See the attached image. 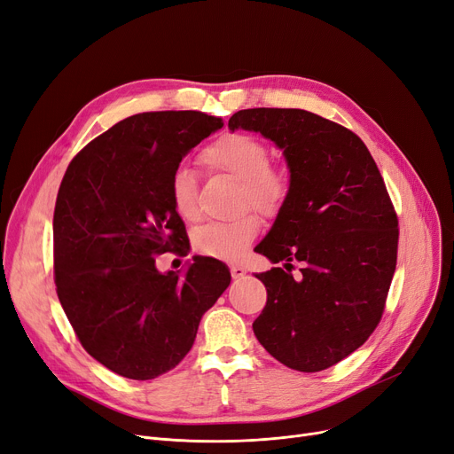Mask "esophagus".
Listing matches in <instances>:
<instances>
[{
	"label": "esophagus",
	"instance_id": "obj_1",
	"mask_svg": "<svg viewBox=\"0 0 454 454\" xmlns=\"http://www.w3.org/2000/svg\"><path fill=\"white\" fill-rule=\"evenodd\" d=\"M230 272H231V278H233V279H241V278L247 274V269L241 267V265H231V267H230Z\"/></svg>",
	"mask_w": 454,
	"mask_h": 454
}]
</instances>
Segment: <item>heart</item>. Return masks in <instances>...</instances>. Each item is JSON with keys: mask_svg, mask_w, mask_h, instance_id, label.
Returning <instances> with one entry per match:
<instances>
[{"mask_svg": "<svg viewBox=\"0 0 454 454\" xmlns=\"http://www.w3.org/2000/svg\"><path fill=\"white\" fill-rule=\"evenodd\" d=\"M209 169L243 182L241 206H252L265 215H276L289 195L287 173L270 165V151L255 136L231 132L213 141L202 153ZM171 199L176 213L185 221L199 217L195 175L178 167L171 180ZM259 219L252 213L230 223L202 226L195 237V250L202 255L237 261L259 233Z\"/></svg>", "mask_w": 454, "mask_h": 454, "instance_id": "obj_1", "label": "heart"}]
</instances>
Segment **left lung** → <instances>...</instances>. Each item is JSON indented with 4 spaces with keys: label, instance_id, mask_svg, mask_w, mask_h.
<instances>
[{
    "label": "left lung",
    "instance_id": "1",
    "mask_svg": "<svg viewBox=\"0 0 454 454\" xmlns=\"http://www.w3.org/2000/svg\"><path fill=\"white\" fill-rule=\"evenodd\" d=\"M228 129L259 132L287 161L289 195L255 247L272 267L255 274L267 305L252 324L274 359L320 372L361 348L377 327L397 259V217L359 136L298 108H248Z\"/></svg>",
    "mask_w": 454,
    "mask_h": 454
}]
</instances>
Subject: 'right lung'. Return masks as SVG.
<instances>
[{"label":"right lung","mask_w":454,"mask_h":454,"mask_svg":"<svg viewBox=\"0 0 454 454\" xmlns=\"http://www.w3.org/2000/svg\"><path fill=\"white\" fill-rule=\"evenodd\" d=\"M223 125L195 110L136 114L90 141L62 178L57 294L82 348L117 375L147 380L173 370L231 281L213 257L195 255L184 272H160L154 259L185 241L175 171Z\"/></svg>","instance_id":"1"}]
</instances>
